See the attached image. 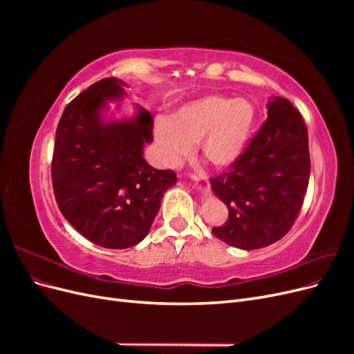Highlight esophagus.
<instances>
[{
    "label": "esophagus",
    "mask_w": 354,
    "mask_h": 354,
    "mask_svg": "<svg viewBox=\"0 0 354 354\" xmlns=\"http://www.w3.org/2000/svg\"><path fill=\"white\" fill-rule=\"evenodd\" d=\"M194 180L196 181V183H205V181H207V178H205V176H202V177H194Z\"/></svg>",
    "instance_id": "esophagus-1"
}]
</instances>
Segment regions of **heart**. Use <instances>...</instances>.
Wrapping results in <instances>:
<instances>
[{"label":"heart","instance_id":"heart-1","mask_svg":"<svg viewBox=\"0 0 354 354\" xmlns=\"http://www.w3.org/2000/svg\"><path fill=\"white\" fill-rule=\"evenodd\" d=\"M257 121L246 99L209 94L181 104L169 121L155 122V140L165 164L174 165L196 145L214 168H227L243 155Z\"/></svg>","mask_w":354,"mask_h":354}]
</instances>
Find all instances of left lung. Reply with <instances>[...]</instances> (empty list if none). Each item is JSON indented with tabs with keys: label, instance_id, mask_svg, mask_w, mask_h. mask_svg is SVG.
I'll return each instance as SVG.
<instances>
[{
	"label": "left lung",
	"instance_id": "obj_1",
	"mask_svg": "<svg viewBox=\"0 0 354 354\" xmlns=\"http://www.w3.org/2000/svg\"><path fill=\"white\" fill-rule=\"evenodd\" d=\"M267 120L243 155L211 178L229 208L214 236L234 248L257 250L282 239L301 211L310 177L307 127L292 103L272 97Z\"/></svg>",
	"mask_w": 354,
	"mask_h": 354
}]
</instances>
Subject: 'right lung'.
<instances>
[{"instance_id": "add662e5", "label": "right lung", "mask_w": 354, "mask_h": 354, "mask_svg": "<svg viewBox=\"0 0 354 354\" xmlns=\"http://www.w3.org/2000/svg\"><path fill=\"white\" fill-rule=\"evenodd\" d=\"M125 82L104 78L77 95L56 130L51 180L56 202L84 238L124 250L151 230L165 192L177 181L171 169L146 162L153 118L138 108L130 120L104 121L109 100H121Z\"/></svg>"}]
</instances>
